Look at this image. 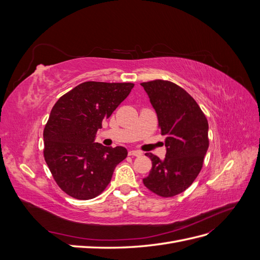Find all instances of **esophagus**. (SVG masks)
Masks as SVG:
<instances>
[{"instance_id": "1", "label": "esophagus", "mask_w": 260, "mask_h": 260, "mask_svg": "<svg viewBox=\"0 0 260 260\" xmlns=\"http://www.w3.org/2000/svg\"><path fill=\"white\" fill-rule=\"evenodd\" d=\"M142 155V153H141L140 151H130L129 152V156H141Z\"/></svg>"}]
</instances>
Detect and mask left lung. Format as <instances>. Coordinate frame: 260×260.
Wrapping results in <instances>:
<instances>
[{"instance_id":"obj_1","label":"left lung","mask_w":260,"mask_h":260,"mask_svg":"<svg viewBox=\"0 0 260 260\" xmlns=\"http://www.w3.org/2000/svg\"><path fill=\"white\" fill-rule=\"evenodd\" d=\"M141 85L155 108L167 147L164 160L145 154L152 169L143 183L156 195L172 198L184 192L202 170L209 145L208 121L195 100L178 84L157 79Z\"/></svg>"}]
</instances>
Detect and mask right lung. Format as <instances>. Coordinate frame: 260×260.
I'll list each match as a JSON object with an SVG mask.
<instances>
[{
    "label": "right lung",
    "mask_w": 260,
    "mask_h": 260,
    "mask_svg": "<svg viewBox=\"0 0 260 260\" xmlns=\"http://www.w3.org/2000/svg\"><path fill=\"white\" fill-rule=\"evenodd\" d=\"M135 84L86 81L60 96L43 131V155L55 182L77 200L96 198L127 157L122 146L94 143L104 119L129 95Z\"/></svg>",
    "instance_id": "add662e5"
}]
</instances>
